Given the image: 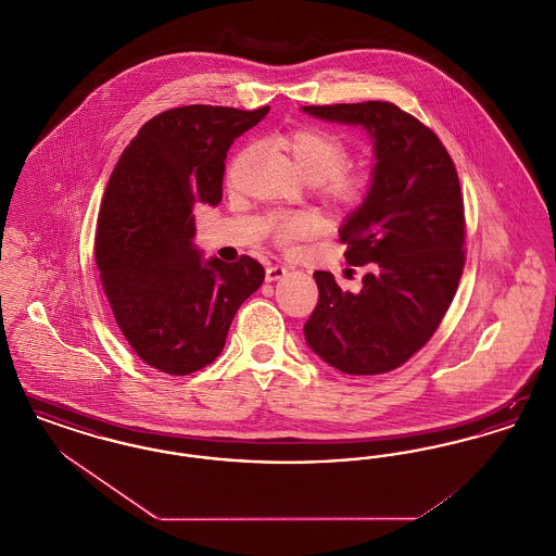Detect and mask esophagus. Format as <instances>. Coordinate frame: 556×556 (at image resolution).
Wrapping results in <instances>:
<instances>
[{
  "instance_id": "1",
  "label": "esophagus",
  "mask_w": 556,
  "mask_h": 556,
  "mask_svg": "<svg viewBox=\"0 0 556 556\" xmlns=\"http://www.w3.org/2000/svg\"><path fill=\"white\" fill-rule=\"evenodd\" d=\"M288 268L283 265H270L266 266L265 279L266 281H277L281 277H286Z\"/></svg>"
}]
</instances>
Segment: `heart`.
Masks as SVG:
<instances>
[{"label": "heart", "instance_id": "1", "mask_svg": "<svg viewBox=\"0 0 556 556\" xmlns=\"http://www.w3.org/2000/svg\"><path fill=\"white\" fill-rule=\"evenodd\" d=\"M295 170L311 184H318L323 198L342 211H354L369 198L370 175L348 166L350 146L338 132L323 127H300L281 137ZM266 231L277 245L288 248L300 239L315 236L320 227L317 216L304 212H275L265 220Z\"/></svg>", "mask_w": 556, "mask_h": 556}]
</instances>
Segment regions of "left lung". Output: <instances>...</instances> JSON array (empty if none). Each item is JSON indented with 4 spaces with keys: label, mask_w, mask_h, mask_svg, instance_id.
I'll list each match as a JSON object with an SVG mask.
<instances>
[{
    "label": "left lung",
    "mask_w": 556,
    "mask_h": 556,
    "mask_svg": "<svg viewBox=\"0 0 556 556\" xmlns=\"http://www.w3.org/2000/svg\"><path fill=\"white\" fill-rule=\"evenodd\" d=\"M361 125L375 141L367 202L340 231L345 263L367 266L363 288L342 291L317 270L318 302L304 325L308 345L348 375H381L424 348L465 268V204L456 166L440 137L392 102L304 106Z\"/></svg>",
    "instance_id": "8db88e82"
}]
</instances>
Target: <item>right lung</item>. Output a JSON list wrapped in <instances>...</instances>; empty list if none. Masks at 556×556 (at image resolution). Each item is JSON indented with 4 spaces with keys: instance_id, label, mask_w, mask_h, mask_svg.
I'll return each mask as SVG.
<instances>
[{
    "instance_id": "obj_1",
    "label": "right lung",
    "mask_w": 556,
    "mask_h": 556,
    "mask_svg": "<svg viewBox=\"0 0 556 556\" xmlns=\"http://www.w3.org/2000/svg\"><path fill=\"white\" fill-rule=\"evenodd\" d=\"M268 106L170 108L150 118L108 181L96 231V265L118 329L152 369L189 375L223 352L239 306L265 268L200 261L195 204L223 198L227 150Z\"/></svg>"
}]
</instances>
